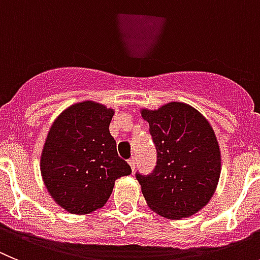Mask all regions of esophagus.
I'll return each mask as SVG.
<instances>
[{
	"label": "esophagus",
	"instance_id": "obj_1",
	"mask_svg": "<svg viewBox=\"0 0 260 260\" xmlns=\"http://www.w3.org/2000/svg\"><path fill=\"white\" fill-rule=\"evenodd\" d=\"M128 163H129L132 171H135V168H136V158H135V156H133V158H131L129 160H128Z\"/></svg>",
	"mask_w": 260,
	"mask_h": 260
}]
</instances>
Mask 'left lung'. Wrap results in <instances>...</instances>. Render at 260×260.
<instances>
[{
  "mask_svg": "<svg viewBox=\"0 0 260 260\" xmlns=\"http://www.w3.org/2000/svg\"><path fill=\"white\" fill-rule=\"evenodd\" d=\"M156 149L153 174H136L147 206L172 220L203 209L219 182L220 149L207 119L194 107L170 102L142 109Z\"/></svg>",
  "mask_w": 260,
  "mask_h": 260,
  "instance_id": "8db88e82",
  "label": "left lung"
}]
</instances>
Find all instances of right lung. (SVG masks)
Wrapping results in <instances>:
<instances>
[{
  "mask_svg": "<svg viewBox=\"0 0 260 260\" xmlns=\"http://www.w3.org/2000/svg\"><path fill=\"white\" fill-rule=\"evenodd\" d=\"M113 116L114 110L104 105L79 102L64 110L49 129L41 176L51 198L71 214L104 207L115 180L132 172L110 135Z\"/></svg>",
  "mask_w": 260,
  "mask_h": 260,
  "instance_id": "right-lung-1",
  "label": "right lung"
}]
</instances>
